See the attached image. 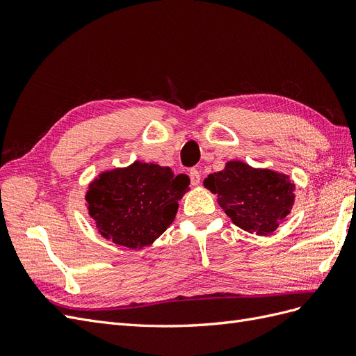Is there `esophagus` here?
I'll use <instances>...</instances> for the list:
<instances>
[{"instance_id": "esophagus-1", "label": "esophagus", "mask_w": 356, "mask_h": 356, "mask_svg": "<svg viewBox=\"0 0 356 356\" xmlns=\"http://www.w3.org/2000/svg\"><path fill=\"white\" fill-rule=\"evenodd\" d=\"M190 181H191V184L193 186H199L200 184V174H199V170L197 169H190Z\"/></svg>"}]
</instances>
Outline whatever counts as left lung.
Instances as JSON below:
<instances>
[{
  "mask_svg": "<svg viewBox=\"0 0 356 356\" xmlns=\"http://www.w3.org/2000/svg\"><path fill=\"white\" fill-rule=\"evenodd\" d=\"M203 186L218 195V203L245 232L270 234L294 203V184L286 175L229 161L224 170L209 174Z\"/></svg>",
  "mask_w": 356,
  "mask_h": 356,
  "instance_id": "8db88e82",
  "label": "left lung"
}]
</instances>
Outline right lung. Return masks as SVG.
<instances>
[{
	"instance_id": "right-lung-1",
	"label": "right lung",
	"mask_w": 356,
	"mask_h": 356,
	"mask_svg": "<svg viewBox=\"0 0 356 356\" xmlns=\"http://www.w3.org/2000/svg\"><path fill=\"white\" fill-rule=\"evenodd\" d=\"M190 178L169 168L135 161L95 179L86 200L96 229L114 243L139 250L153 243L174 221Z\"/></svg>"
}]
</instances>
